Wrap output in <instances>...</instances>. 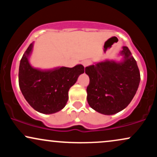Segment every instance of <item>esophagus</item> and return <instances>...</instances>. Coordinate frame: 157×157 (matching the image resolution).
<instances>
[{"mask_svg":"<svg viewBox=\"0 0 157 157\" xmlns=\"http://www.w3.org/2000/svg\"><path fill=\"white\" fill-rule=\"evenodd\" d=\"M91 64V62L89 60H85L82 62V65H83L84 67H86V66H89V65Z\"/></svg>","mask_w":157,"mask_h":157,"instance_id":"esophagus-1","label":"esophagus"}]
</instances>
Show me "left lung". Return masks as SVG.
<instances>
[{
	"instance_id": "1",
	"label": "left lung",
	"mask_w": 157,
	"mask_h": 157,
	"mask_svg": "<svg viewBox=\"0 0 157 157\" xmlns=\"http://www.w3.org/2000/svg\"><path fill=\"white\" fill-rule=\"evenodd\" d=\"M120 62L102 61L85 68L90 82L87 101L91 109L112 115L125 109L134 98L140 82V73L130 50L123 46Z\"/></svg>"
}]
</instances>
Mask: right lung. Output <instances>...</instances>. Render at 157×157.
<instances>
[{
  "mask_svg": "<svg viewBox=\"0 0 157 157\" xmlns=\"http://www.w3.org/2000/svg\"><path fill=\"white\" fill-rule=\"evenodd\" d=\"M32 48L33 43L29 46L20 63V89L36 111L46 114L56 113L66 106L68 90L84 73V66L79 64L73 68L63 66L48 70L34 68L29 61Z\"/></svg>",
  "mask_w": 157,
  "mask_h": 157,
  "instance_id": "add662e5",
  "label": "right lung"
}]
</instances>
